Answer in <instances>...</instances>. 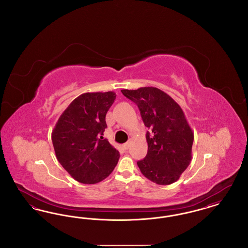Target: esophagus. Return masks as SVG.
<instances>
[{
	"label": "esophagus",
	"mask_w": 248,
	"mask_h": 248,
	"mask_svg": "<svg viewBox=\"0 0 248 248\" xmlns=\"http://www.w3.org/2000/svg\"><path fill=\"white\" fill-rule=\"evenodd\" d=\"M130 146V142H126V143H124V144H123V148L126 151V150H128L129 149Z\"/></svg>",
	"instance_id": "1"
}]
</instances>
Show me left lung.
<instances>
[{"label": "left lung", "instance_id": "8db88e82", "mask_svg": "<svg viewBox=\"0 0 248 248\" xmlns=\"http://www.w3.org/2000/svg\"><path fill=\"white\" fill-rule=\"evenodd\" d=\"M121 91L138 105L150 129L146 134L148 154L138 162L142 175L158 185L176 182L191 161L194 138L182 108L156 87Z\"/></svg>", "mask_w": 248, "mask_h": 248}]
</instances>
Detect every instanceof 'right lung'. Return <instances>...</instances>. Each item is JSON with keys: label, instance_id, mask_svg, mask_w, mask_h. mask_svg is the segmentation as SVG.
<instances>
[{"label": "right lung", "instance_id": "add662e5", "mask_svg": "<svg viewBox=\"0 0 248 248\" xmlns=\"http://www.w3.org/2000/svg\"><path fill=\"white\" fill-rule=\"evenodd\" d=\"M115 98L111 91L79 95L60 115L52 132L57 159L78 182H100L118 163V151L102 137L107 112Z\"/></svg>", "mask_w": 248, "mask_h": 248}]
</instances>
